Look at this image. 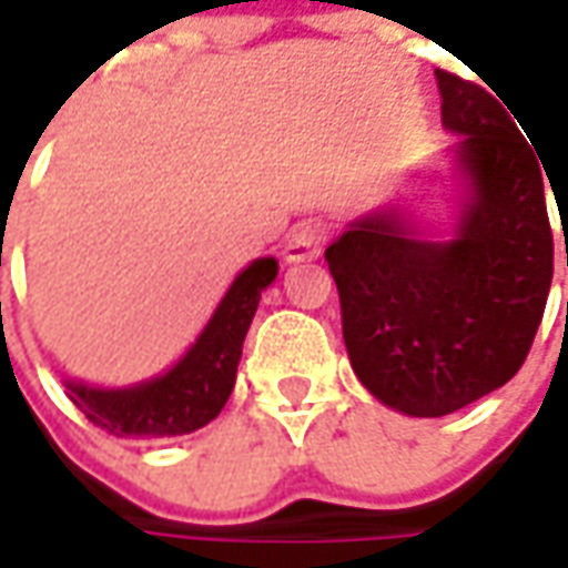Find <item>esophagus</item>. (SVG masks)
<instances>
[{"mask_svg":"<svg viewBox=\"0 0 568 568\" xmlns=\"http://www.w3.org/2000/svg\"><path fill=\"white\" fill-rule=\"evenodd\" d=\"M328 240V227L323 221H304L297 224L288 240H285V261L288 264H297V261H313V257L323 255V245Z\"/></svg>","mask_w":568,"mask_h":568,"instance_id":"1","label":"esophagus"}]
</instances>
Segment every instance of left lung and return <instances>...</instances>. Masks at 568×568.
I'll return each instance as SVG.
<instances>
[{
    "mask_svg": "<svg viewBox=\"0 0 568 568\" xmlns=\"http://www.w3.org/2000/svg\"><path fill=\"white\" fill-rule=\"evenodd\" d=\"M436 82L474 187L455 240H424L378 212L325 248L356 378L415 418L452 415L514 378L554 280L545 162L483 85L449 70Z\"/></svg>",
    "mask_w": 568,
    "mask_h": 568,
    "instance_id": "8db88e82",
    "label": "left lung"
}]
</instances>
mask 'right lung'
I'll return each instance as SVG.
<instances>
[{
	"mask_svg": "<svg viewBox=\"0 0 568 568\" xmlns=\"http://www.w3.org/2000/svg\"><path fill=\"white\" fill-rule=\"evenodd\" d=\"M276 271L280 264L273 257H257L255 264H248L233 280L187 356L165 375L122 390H101L67 381L73 406L110 436L160 439L205 427L217 418L236 384L245 332L255 320L261 292L276 280Z\"/></svg>",
	"mask_w": 568,
	"mask_h": 568,
	"instance_id": "1",
	"label": "right lung"
}]
</instances>
